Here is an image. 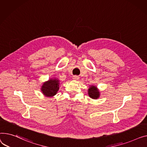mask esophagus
Returning <instances> with one entry per match:
<instances>
[{
  "instance_id": "34e87169",
  "label": "esophagus",
  "mask_w": 147,
  "mask_h": 147,
  "mask_svg": "<svg viewBox=\"0 0 147 147\" xmlns=\"http://www.w3.org/2000/svg\"><path fill=\"white\" fill-rule=\"evenodd\" d=\"M80 79V77L77 75H75L73 76V80H78Z\"/></svg>"
}]
</instances>
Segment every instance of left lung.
Masks as SVG:
<instances>
[{"label":"left lung","instance_id":"left-lung-1","mask_svg":"<svg viewBox=\"0 0 147 147\" xmlns=\"http://www.w3.org/2000/svg\"><path fill=\"white\" fill-rule=\"evenodd\" d=\"M88 95L92 98H97L100 96V92L95 86H91L88 89Z\"/></svg>","mask_w":147,"mask_h":147}]
</instances>
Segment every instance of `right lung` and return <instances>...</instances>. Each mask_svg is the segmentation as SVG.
Segmentation results:
<instances>
[{
    "label": "right lung",
    "instance_id": "obj_1",
    "mask_svg": "<svg viewBox=\"0 0 147 147\" xmlns=\"http://www.w3.org/2000/svg\"><path fill=\"white\" fill-rule=\"evenodd\" d=\"M59 80L56 79L50 80L49 81L43 84L41 91L46 96L52 97L56 94L59 89Z\"/></svg>",
    "mask_w": 147,
    "mask_h": 147
}]
</instances>
